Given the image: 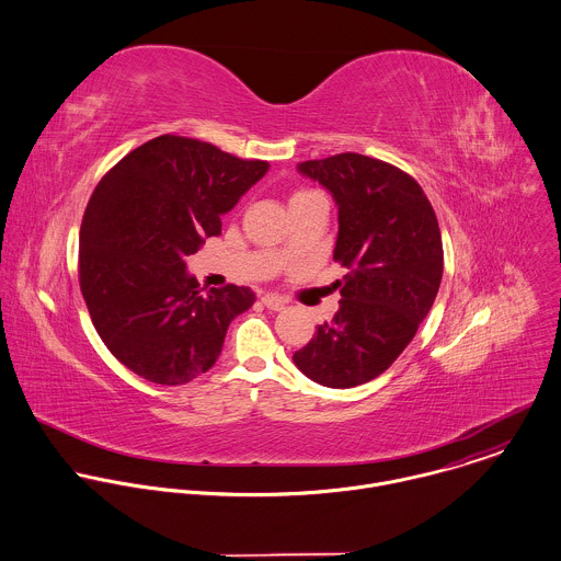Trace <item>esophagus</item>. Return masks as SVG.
Here are the masks:
<instances>
[{
	"mask_svg": "<svg viewBox=\"0 0 561 561\" xmlns=\"http://www.w3.org/2000/svg\"><path fill=\"white\" fill-rule=\"evenodd\" d=\"M262 304L268 308V310H284V306H286V301L282 299V297H277V295H264L262 297Z\"/></svg>",
	"mask_w": 561,
	"mask_h": 561,
	"instance_id": "34e87169",
	"label": "esophagus"
}]
</instances>
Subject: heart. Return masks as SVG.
Segmentation results:
<instances>
[{
	"instance_id": "1",
	"label": "heart",
	"mask_w": 561,
	"mask_h": 561,
	"mask_svg": "<svg viewBox=\"0 0 561 561\" xmlns=\"http://www.w3.org/2000/svg\"><path fill=\"white\" fill-rule=\"evenodd\" d=\"M304 194H308V192H297L293 198H297V196H304Z\"/></svg>"
}]
</instances>
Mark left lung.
<instances>
[{"label":"left lung","instance_id":"1","mask_svg":"<svg viewBox=\"0 0 561 561\" xmlns=\"http://www.w3.org/2000/svg\"><path fill=\"white\" fill-rule=\"evenodd\" d=\"M297 170L336 201L334 260L347 275L336 282L339 312L293 360L323 387H358L393 365L435 304L444 273L439 222L420 183L387 161L341 152Z\"/></svg>","mask_w":561,"mask_h":561}]
</instances>
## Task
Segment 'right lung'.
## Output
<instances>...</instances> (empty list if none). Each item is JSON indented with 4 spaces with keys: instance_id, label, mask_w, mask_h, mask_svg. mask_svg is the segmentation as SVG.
<instances>
[{
    "instance_id": "1",
    "label": "right lung",
    "mask_w": 561,
    "mask_h": 561,
    "mask_svg": "<svg viewBox=\"0 0 561 561\" xmlns=\"http://www.w3.org/2000/svg\"><path fill=\"white\" fill-rule=\"evenodd\" d=\"M266 170L268 161L161 135L95 185L80 225V290L102 343L133 374L176 387L218 360L255 295L233 284L201 295L185 260Z\"/></svg>"
}]
</instances>
